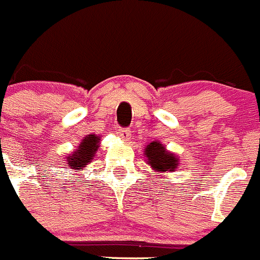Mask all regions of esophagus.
Here are the masks:
<instances>
[{
  "label": "esophagus",
  "instance_id": "obj_1",
  "mask_svg": "<svg viewBox=\"0 0 260 260\" xmlns=\"http://www.w3.org/2000/svg\"><path fill=\"white\" fill-rule=\"evenodd\" d=\"M130 130H128V128H118V132H117V134H118V137L121 138V139L122 140H125V142H127L128 139H130Z\"/></svg>",
  "mask_w": 260,
  "mask_h": 260
}]
</instances>
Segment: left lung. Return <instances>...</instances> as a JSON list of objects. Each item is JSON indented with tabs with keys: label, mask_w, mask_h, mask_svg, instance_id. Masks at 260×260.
Here are the masks:
<instances>
[{
	"label": "left lung",
	"mask_w": 260,
	"mask_h": 260,
	"mask_svg": "<svg viewBox=\"0 0 260 260\" xmlns=\"http://www.w3.org/2000/svg\"><path fill=\"white\" fill-rule=\"evenodd\" d=\"M144 155L153 171L171 172L176 170L179 165V158L166 149L159 142L149 143L144 149Z\"/></svg>",
	"instance_id": "obj_1"
}]
</instances>
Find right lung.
<instances>
[{
    "instance_id": "1",
    "label": "right lung",
    "mask_w": 260,
    "mask_h": 260,
    "mask_svg": "<svg viewBox=\"0 0 260 260\" xmlns=\"http://www.w3.org/2000/svg\"><path fill=\"white\" fill-rule=\"evenodd\" d=\"M100 138L95 134L86 135L81 143L79 144L78 149L73 152L68 158V166L73 170H84L88 163L91 162V159H94V154L97 152L98 147H100Z\"/></svg>"
}]
</instances>
